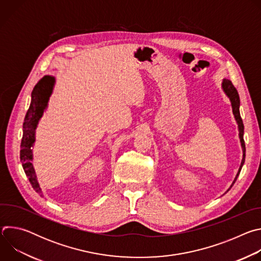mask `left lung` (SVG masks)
Returning <instances> with one entry per match:
<instances>
[{
  "mask_svg": "<svg viewBox=\"0 0 261 261\" xmlns=\"http://www.w3.org/2000/svg\"><path fill=\"white\" fill-rule=\"evenodd\" d=\"M222 88L223 90H224L225 94L228 96V98L230 99L231 101V105H232V113L234 115V118H236V121L239 125V132H240V139H241V144H242V147H243V160H242V163H241V166H240V169H239V172L237 174V177L234 179V181L237 180L240 172H241V169L244 165V162H245V157H246V146H245V140H244V124H243V120L241 118V115H240V96H239V93L237 91V89L234 88V86L232 85V83L229 81V80H224L222 83ZM233 181V182H234ZM233 185V184H232Z\"/></svg>",
  "mask_w": 261,
  "mask_h": 261,
  "instance_id": "8db88e82",
  "label": "left lung"
}]
</instances>
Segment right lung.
<instances>
[{
  "label": "right lung",
  "instance_id": "obj_1",
  "mask_svg": "<svg viewBox=\"0 0 261 261\" xmlns=\"http://www.w3.org/2000/svg\"><path fill=\"white\" fill-rule=\"evenodd\" d=\"M55 85V77L44 76L35 86L32 92V100L28 113L23 122V133L20 144V160L22 162L23 170L32 185V187L36 192H38L41 196V189L39 184L37 181L35 170L32 164V150L31 147L35 141V130L40 118L43 115V111L47 105L49 96L51 95L53 88Z\"/></svg>",
  "mask_w": 261,
  "mask_h": 261
}]
</instances>
